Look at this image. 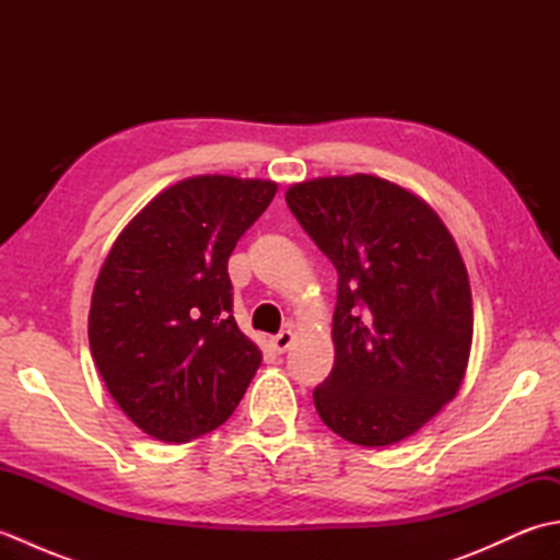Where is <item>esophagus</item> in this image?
Instances as JSON below:
<instances>
[{
	"instance_id": "1",
	"label": "esophagus",
	"mask_w": 560,
	"mask_h": 560,
	"mask_svg": "<svg viewBox=\"0 0 560 560\" xmlns=\"http://www.w3.org/2000/svg\"><path fill=\"white\" fill-rule=\"evenodd\" d=\"M293 339H295L293 331H291V329H283V331H279L277 337H271V339H269V343L273 347V351L283 353V351H289V347L293 343Z\"/></svg>"
}]
</instances>
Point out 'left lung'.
Segmentation results:
<instances>
[{
    "instance_id": "left-lung-1",
    "label": "left lung",
    "mask_w": 560,
    "mask_h": 560,
    "mask_svg": "<svg viewBox=\"0 0 560 560\" xmlns=\"http://www.w3.org/2000/svg\"><path fill=\"white\" fill-rule=\"evenodd\" d=\"M287 205L339 273L319 419L355 445L401 443L455 399L469 365L471 287L455 237L419 195L377 175L295 183Z\"/></svg>"
}]
</instances>
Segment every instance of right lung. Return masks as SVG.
I'll return each instance as SVG.
<instances>
[{
  "label": "right lung",
  "instance_id": "right-lung-1",
  "mask_svg": "<svg viewBox=\"0 0 560 560\" xmlns=\"http://www.w3.org/2000/svg\"><path fill=\"white\" fill-rule=\"evenodd\" d=\"M279 185L195 175L165 187L117 235L91 295L89 343L127 419L189 443L241 404L261 351L231 315L229 257Z\"/></svg>",
  "mask_w": 560,
  "mask_h": 560
}]
</instances>
